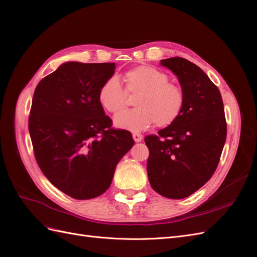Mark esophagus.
<instances>
[{"instance_id": "1", "label": "esophagus", "mask_w": 257, "mask_h": 257, "mask_svg": "<svg viewBox=\"0 0 257 257\" xmlns=\"http://www.w3.org/2000/svg\"><path fill=\"white\" fill-rule=\"evenodd\" d=\"M133 139L136 143H139L143 141V135L142 134H138V133H134L133 134Z\"/></svg>"}]
</instances>
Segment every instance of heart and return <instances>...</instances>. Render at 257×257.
Returning <instances> with one entry per match:
<instances>
[{
    "label": "heart",
    "mask_w": 257,
    "mask_h": 257,
    "mask_svg": "<svg viewBox=\"0 0 257 257\" xmlns=\"http://www.w3.org/2000/svg\"><path fill=\"white\" fill-rule=\"evenodd\" d=\"M125 90L116 76L108 78L98 92L99 103L111 113H118L126 106L127 93L138 95L133 110L114 116V125L131 132H143L155 122L165 127L180 116L184 106V95L180 87L169 82V77L160 69L141 65L124 75Z\"/></svg>",
    "instance_id": "b5f03b06"
}]
</instances>
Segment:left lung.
<instances>
[{
    "instance_id": "left-lung-1",
    "label": "left lung",
    "mask_w": 257,
    "mask_h": 257,
    "mask_svg": "<svg viewBox=\"0 0 257 257\" xmlns=\"http://www.w3.org/2000/svg\"><path fill=\"white\" fill-rule=\"evenodd\" d=\"M180 82L184 106L180 116L159 135L146 136L147 173L160 195L185 198L214 174L226 141L221 93L207 74L183 58L161 60Z\"/></svg>"
}]
</instances>
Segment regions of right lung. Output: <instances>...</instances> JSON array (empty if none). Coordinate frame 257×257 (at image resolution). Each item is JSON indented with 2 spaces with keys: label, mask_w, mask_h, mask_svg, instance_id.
Wrapping results in <instances>:
<instances>
[{
  "label": "right lung",
  "mask_w": 257,
  "mask_h": 257,
  "mask_svg": "<svg viewBox=\"0 0 257 257\" xmlns=\"http://www.w3.org/2000/svg\"><path fill=\"white\" fill-rule=\"evenodd\" d=\"M114 63L66 62L35 89L29 116L34 155L46 178L75 199H91L109 188L115 166L135 142L113 130L98 92Z\"/></svg>",
  "instance_id": "right-lung-1"
}]
</instances>
